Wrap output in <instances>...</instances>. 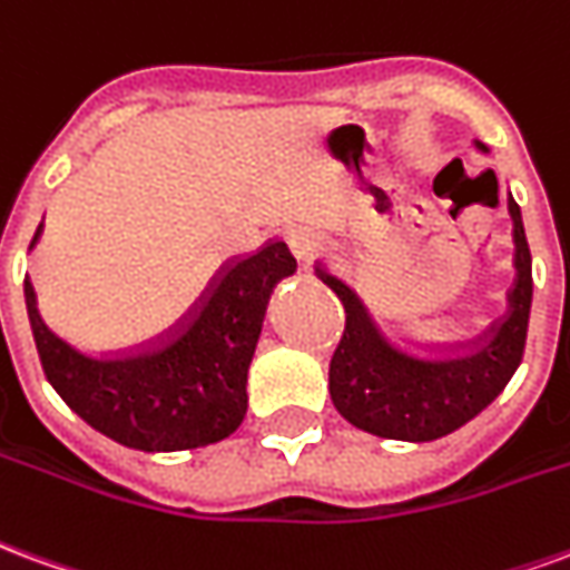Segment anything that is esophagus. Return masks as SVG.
I'll use <instances>...</instances> for the list:
<instances>
[{
	"label": "esophagus",
	"instance_id": "esophagus-1",
	"mask_svg": "<svg viewBox=\"0 0 570 570\" xmlns=\"http://www.w3.org/2000/svg\"><path fill=\"white\" fill-rule=\"evenodd\" d=\"M288 245L301 261H309V257H315L325 248V236L313 230V227H294L288 234Z\"/></svg>",
	"mask_w": 570,
	"mask_h": 570
}]
</instances>
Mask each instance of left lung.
<instances>
[{"mask_svg":"<svg viewBox=\"0 0 570 570\" xmlns=\"http://www.w3.org/2000/svg\"><path fill=\"white\" fill-rule=\"evenodd\" d=\"M480 145V142H476ZM485 151V145H480ZM517 243V282L507 315L480 340L459 348H416L376 325L346 282L325 267L315 276L343 301L346 331L331 358V401L340 416L367 434L425 443L452 434L504 392L517 373L531 313V252L517 199H507Z\"/></svg>","mask_w":570,"mask_h":570,"instance_id":"obj_1","label":"left lung"}]
</instances>
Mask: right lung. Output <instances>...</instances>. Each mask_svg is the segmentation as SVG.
Segmentation results:
<instances>
[{"label":"right lung","instance_id":"1","mask_svg":"<svg viewBox=\"0 0 570 570\" xmlns=\"http://www.w3.org/2000/svg\"><path fill=\"white\" fill-rule=\"evenodd\" d=\"M41 224L29 248L36 245ZM297 269L282 239L218 273L197 309L142 346L90 355L41 322L23 279L32 340L53 392L87 425L142 452H178L230 438L248 410V364L273 288Z\"/></svg>","mask_w":570,"mask_h":570}]
</instances>
